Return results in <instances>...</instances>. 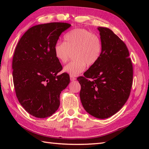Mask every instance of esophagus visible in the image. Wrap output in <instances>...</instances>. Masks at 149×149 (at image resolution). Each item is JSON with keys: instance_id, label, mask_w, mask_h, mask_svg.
<instances>
[{"instance_id": "1", "label": "esophagus", "mask_w": 149, "mask_h": 149, "mask_svg": "<svg viewBox=\"0 0 149 149\" xmlns=\"http://www.w3.org/2000/svg\"><path fill=\"white\" fill-rule=\"evenodd\" d=\"M70 80H71L72 81H74L76 80V78L74 77H73V76H72V75H70Z\"/></svg>"}]
</instances>
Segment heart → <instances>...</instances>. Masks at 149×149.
Returning <instances> with one entry per match:
<instances>
[{"label": "heart", "instance_id": "1", "mask_svg": "<svg viewBox=\"0 0 149 149\" xmlns=\"http://www.w3.org/2000/svg\"><path fill=\"white\" fill-rule=\"evenodd\" d=\"M65 42H58L54 47L56 58L66 63L74 52L75 58L66 65L63 70L72 76H77L88 66L93 65L100 58L102 43L100 38L83 28H77L65 34Z\"/></svg>", "mask_w": 149, "mask_h": 149}]
</instances>
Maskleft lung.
Returning <instances> with one entry per match:
<instances>
[{
  "instance_id": "obj_1",
  "label": "left lung",
  "mask_w": 149,
  "mask_h": 149,
  "mask_svg": "<svg viewBox=\"0 0 149 149\" xmlns=\"http://www.w3.org/2000/svg\"><path fill=\"white\" fill-rule=\"evenodd\" d=\"M98 29L102 43V54L77 80L84 109L93 116L104 119L115 115L127 102L133 68L125 43L108 28L99 27Z\"/></svg>"
}]
</instances>
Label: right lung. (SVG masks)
<instances>
[{
  "label": "right lung",
  "instance_id": "right-lung-1",
  "mask_svg": "<svg viewBox=\"0 0 149 149\" xmlns=\"http://www.w3.org/2000/svg\"><path fill=\"white\" fill-rule=\"evenodd\" d=\"M70 26L63 22L37 25L24 33L16 47L12 63L16 95L26 111L36 118H47L58 110L60 94L70 83L67 73L57 75L63 66L54 47Z\"/></svg>",
  "mask_w": 149,
  "mask_h": 149
}]
</instances>
